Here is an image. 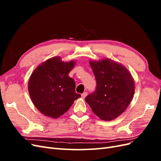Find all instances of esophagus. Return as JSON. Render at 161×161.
I'll return each mask as SVG.
<instances>
[{
	"instance_id": "obj_1",
	"label": "esophagus",
	"mask_w": 161,
	"mask_h": 161,
	"mask_svg": "<svg viewBox=\"0 0 161 161\" xmlns=\"http://www.w3.org/2000/svg\"><path fill=\"white\" fill-rule=\"evenodd\" d=\"M86 95H87V92H85L84 93H82V95H81V97H82V99H85V97H86Z\"/></svg>"
}]
</instances>
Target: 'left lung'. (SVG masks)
Here are the masks:
<instances>
[{"mask_svg":"<svg viewBox=\"0 0 161 161\" xmlns=\"http://www.w3.org/2000/svg\"><path fill=\"white\" fill-rule=\"evenodd\" d=\"M89 64L96 78L97 88L85 101L101 119L113 120L124 113L132 99L134 78L125 66L110 58L90 60Z\"/></svg>","mask_w":161,"mask_h":161,"instance_id":"obj_1","label":"left lung"}]
</instances>
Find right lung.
Masks as SVG:
<instances>
[{"label":"right lung","mask_w":161,"mask_h":161,"mask_svg":"<svg viewBox=\"0 0 161 161\" xmlns=\"http://www.w3.org/2000/svg\"><path fill=\"white\" fill-rule=\"evenodd\" d=\"M75 64V60L64 62L60 56H55L41 63L31 73L29 94L43 115L57 119L81 97L75 92V82L69 76Z\"/></svg>","instance_id":"right-lung-1"}]
</instances>
